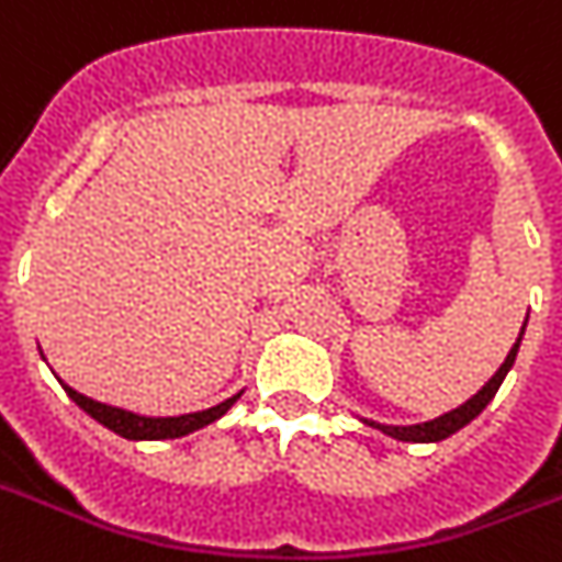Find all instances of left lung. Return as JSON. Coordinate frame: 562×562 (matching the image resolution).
Returning <instances> with one entry per match:
<instances>
[{
  "mask_svg": "<svg viewBox=\"0 0 562 562\" xmlns=\"http://www.w3.org/2000/svg\"><path fill=\"white\" fill-rule=\"evenodd\" d=\"M522 330H526V324H522ZM520 338H522V333H520ZM520 338H517V345L512 347V353L505 356L503 368L491 375L488 384H485V387H482V391L476 393L474 398H468L465 405H459L457 411H451V414L439 416V419L422 422V425H405V428H396V425H375V422H370V425H373V428H379V430H384L387 437L402 439V442H439V439H448L451 434H457L459 428H465L468 422L476 419V416L485 411V405H488L491 398H494V393H497L499 384H503L505 373L512 370L514 359H517V350H520Z\"/></svg>",
  "mask_w": 562,
  "mask_h": 562,
  "instance_id": "1",
  "label": "left lung"
}]
</instances>
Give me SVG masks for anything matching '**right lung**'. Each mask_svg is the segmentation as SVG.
I'll list each match as a JSON object with an SVG mask.
<instances>
[{
  "mask_svg": "<svg viewBox=\"0 0 562 562\" xmlns=\"http://www.w3.org/2000/svg\"><path fill=\"white\" fill-rule=\"evenodd\" d=\"M65 393L77 402V405L86 411L91 419H97L100 425H105L109 430H114V434H120V437L125 439H175V437H187V434H192V430L203 428V425H209V422L221 419V416L229 411L235 402H238V396L226 398V402H221V405L209 407V411H201V414H187V416H164V419H151V416H137V414H128V411H120V407H111V405H103V402H94V398L82 396V393H77L74 387H68V384H63Z\"/></svg>",
  "mask_w": 562,
  "mask_h": 562,
  "instance_id": "right-lung-1",
  "label": "right lung"
}]
</instances>
